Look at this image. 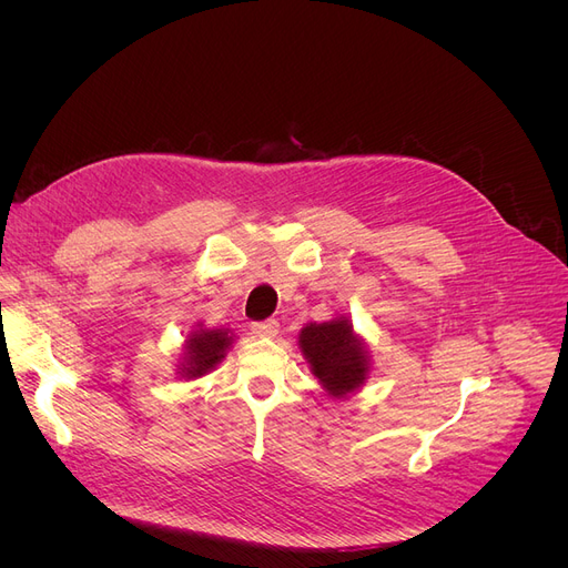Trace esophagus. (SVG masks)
I'll return each mask as SVG.
<instances>
[{
	"label": "esophagus",
	"mask_w": 568,
	"mask_h": 568,
	"mask_svg": "<svg viewBox=\"0 0 568 568\" xmlns=\"http://www.w3.org/2000/svg\"><path fill=\"white\" fill-rule=\"evenodd\" d=\"M251 329L260 338H276L281 332V324L276 320H266V322H255Z\"/></svg>",
	"instance_id": "obj_1"
}]
</instances>
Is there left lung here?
Returning a JSON list of instances; mask_svg holds the SVG:
<instances>
[{
    "instance_id": "1",
    "label": "left lung",
    "mask_w": 568,
    "mask_h": 568,
    "mask_svg": "<svg viewBox=\"0 0 568 568\" xmlns=\"http://www.w3.org/2000/svg\"><path fill=\"white\" fill-rule=\"evenodd\" d=\"M296 343L324 394L332 398L341 400L359 392L373 373L368 345L345 313L326 322H308Z\"/></svg>"
}]
</instances>
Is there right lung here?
<instances>
[{
	"mask_svg": "<svg viewBox=\"0 0 568 568\" xmlns=\"http://www.w3.org/2000/svg\"><path fill=\"white\" fill-rule=\"evenodd\" d=\"M236 343L234 329L225 326H206L197 322L189 332L182 354L176 359V377L179 379H202L225 359L230 347Z\"/></svg>",
	"mask_w": 568,
	"mask_h": 568,
	"instance_id": "add662e5",
	"label": "right lung"
}]
</instances>
